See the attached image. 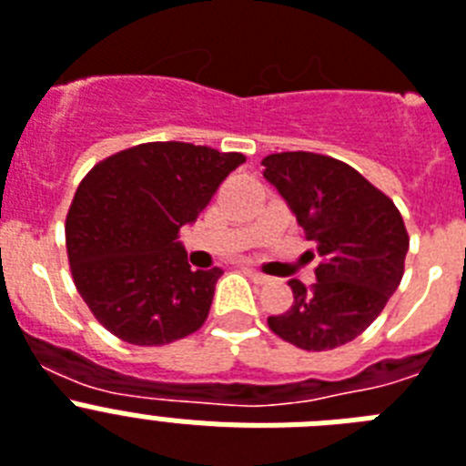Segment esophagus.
<instances>
[{
    "label": "esophagus",
    "mask_w": 466,
    "mask_h": 466,
    "mask_svg": "<svg viewBox=\"0 0 466 466\" xmlns=\"http://www.w3.org/2000/svg\"><path fill=\"white\" fill-rule=\"evenodd\" d=\"M242 271L248 273V276L252 278V280L257 282V285H266V282H271V278L264 276V273H259V271H254V268H249V266H242Z\"/></svg>",
    "instance_id": "34e87169"
}]
</instances>
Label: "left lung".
Wrapping results in <instances>:
<instances>
[{"label":"left lung","mask_w":466,"mask_h":466,"mask_svg":"<svg viewBox=\"0 0 466 466\" xmlns=\"http://www.w3.org/2000/svg\"><path fill=\"white\" fill-rule=\"evenodd\" d=\"M261 165L320 254L318 280H289L294 304L268 316V328L304 351L341 347L363 335L400 285L410 245L403 217L363 174L328 155L273 153Z\"/></svg>","instance_id":"obj_1"}]
</instances>
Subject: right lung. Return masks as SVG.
I'll use <instances>...</instances> for the list:
<instances>
[{"instance_id": "obj_1", "label": "right lung", "mask_w": 466, "mask_h": 466, "mask_svg": "<svg viewBox=\"0 0 466 466\" xmlns=\"http://www.w3.org/2000/svg\"><path fill=\"white\" fill-rule=\"evenodd\" d=\"M242 162V153L153 141L110 155L79 181L66 217L70 273L117 339L165 347L205 325L224 271H190L178 230Z\"/></svg>"}]
</instances>
